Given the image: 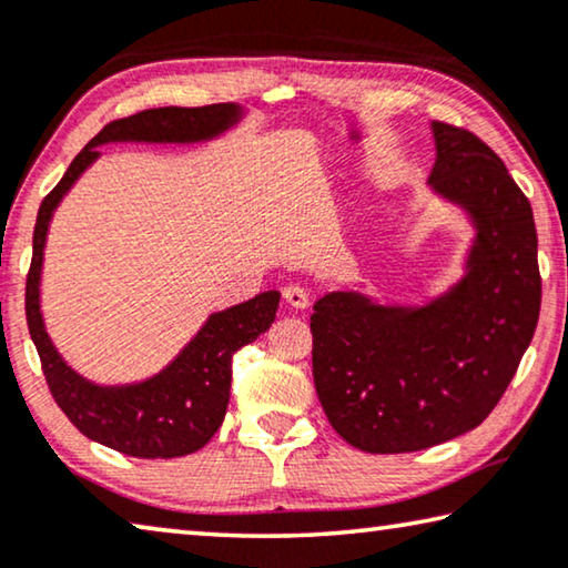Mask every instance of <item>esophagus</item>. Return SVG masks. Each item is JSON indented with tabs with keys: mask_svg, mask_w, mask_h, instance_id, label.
<instances>
[{
	"mask_svg": "<svg viewBox=\"0 0 568 568\" xmlns=\"http://www.w3.org/2000/svg\"><path fill=\"white\" fill-rule=\"evenodd\" d=\"M283 298H285V303L287 305H293L295 311H303V308H308V291H305V287H301V285H287L285 291H283Z\"/></svg>",
	"mask_w": 568,
	"mask_h": 568,
	"instance_id": "esophagus-1",
	"label": "esophagus"
}]
</instances>
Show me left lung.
Instances as JSON below:
<instances>
[{"label": "left lung", "instance_id": "8db88e82", "mask_svg": "<svg viewBox=\"0 0 568 568\" xmlns=\"http://www.w3.org/2000/svg\"><path fill=\"white\" fill-rule=\"evenodd\" d=\"M429 182L478 224L470 273L427 308L328 293L313 305V382L331 427L374 455L417 453L480 425L506 394L541 311L528 196L475 133L432 123Z\"/></svg>", "mask_w": 568, "mask_h": 568}]
</instances>
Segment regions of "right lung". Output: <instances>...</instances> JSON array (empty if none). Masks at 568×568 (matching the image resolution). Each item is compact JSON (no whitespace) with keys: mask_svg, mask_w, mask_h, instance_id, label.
<instances>
[{"mask_svg":"<svg viewBox=\"0 0 568 568\" xmlns=\"http://www.w3.org/2000/svg\"><path fill=\"white\" fill-rule=\"evenodd\" d=\"M235 115V105H169L111 121L98 136L90 139L88 146L68 166L65 176L40 204L32 235V263L24 285L27 328H30L44 382L58 407L85 437L115 453L143 457V460H159V457L166 460V457L192 455L210 443L227 412L232 356L267 331L275 318L281 293H260L235 308L214 313L192 338V344L174 358V364L154 379L136 386L103 389L70 372L42 326L38 285L50 214L80 176V171L98 156V143L200 141L227 129Z\"/></svg>","mask_w":568,"mask_h":568,"instance_id":"1","label":"right lung"}]
</instances>
